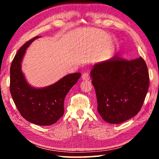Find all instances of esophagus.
Here are the masks:
<instances>
[{
    "mask_svg": "<svg viewBox=\"0 0 159 159\" xmlns=\"http://www.w3.org/2000/svg\"><path fill=\"white\" fill-rule=\"evenodd\" d=\"M81 79L84 80H88L90 79V74L87 73V72H85V73H83L82 74V76H81Z\"/></svg>",
    "mask_w": 159,
    "mask_h": 159,
    "instance_id": "obj_1",
    "label": "esophagus"
}]
</instances>
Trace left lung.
<instances>
[{"instance_id": "1", "label": "left lung", "mask_w": 159, "mask_h": 159, "mask_svg": "<svg viewBox=\"0 0 159 159\" xmlns=\"http://www.w3.org/2000/svg\"><path fill=\"white\" fill-rule=\"evenodd\" d=\"M98 111L106 122L118 124L138 114L149 86L142 57L127 60L115 56L95 64L90 71Z\"/></svg>"}]
</instances>
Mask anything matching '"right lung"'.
Segmentation results:
<instances>
[{
	"mask_svg": "<svg viewBox=\"0 0 159 159\" xmlns=\"http://www.w3.org/2000/svg\"><path fill=\"white\" fill-rule=\"evenodd\" d=\"M38 38L39 36L26 42L15 55L10 66V89L16 107L23 118L34 124L50 125L63 116L65 97L81 74H68L54 84L42 88L29 85L21 71V64L26 48Z\"/></svg>",
	"mask_w": 159,
	"mask_h": 159,
	"instance_id": "1",
	"label": "right lung"
}]
</instances>
